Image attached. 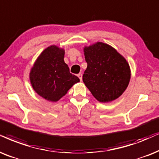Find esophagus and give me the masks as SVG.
<instances>
[{"label":"esophagus","mask_w":159,"mask_h":159,"mask_svg":"<svg viewBox=\"0 0 159 159\" xmlns=\"http://www.w3.org/2000/svg\"><path fill=\"white\" fill-rule=\"evenodd\" d=\"M78 77L79 78L80 81H82V74H81V73H78Z\"/></svg>","instance_id":"1"}]
</instances>
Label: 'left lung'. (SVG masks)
<instances>
[{
    "mask_svg": "<svg viewBox=\"0 0 159 159\" xmlns=\"http://www.w3.org/2000/svg\"><path fill=\"white\" fill-rule=\"evenodd\" d=\"M87 67L83 81L98 101L107 103L123 93L129 84L128 63L111 46L97 43L84 48Z\"/></svg>",
    "mask_w": 159,
    "mask_h": 159,
    "instance_id": "8db88e82",
    "label": "left lung"
}]
</instances>
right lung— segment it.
Masks as SVG:
<instances>
[{
  "label": "right lung",
  "mask_w": 159,
  "mask_h": 159,
  "mask_svg": "<svg viewBox=\"0 0 159 159\" xmlns=\"http://www.w3.org/2000/svg\"><path fill=\"white\" fill-rule=\"evenodd\" d=\"M64 56L63 49L50 46L40 54L30 73L33 89L49 101H58L73 84L80 81L77 76L70 73Z\"/></svg>",
  "instance_id": "right-lung-1"
}]
</instances>
